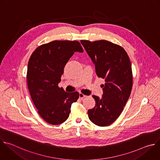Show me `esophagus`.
Returning <instances> with one entry per match:
<instances>
[{"instance_id":"obj_1","label":"esophagus","mask_w":160,"mask_h":160,"mask_svg":"<svg viewBox=\"0 0 160 160\" xmlns=\"http://www.w3.org/2000/svg\"><path fill=\"white\" fill-rule=\"evenodd\" d=\"M87 97V95L83 94L82 93H79V98H81V99H83V98H85V97Z\"/></svg>"}]
</instances>
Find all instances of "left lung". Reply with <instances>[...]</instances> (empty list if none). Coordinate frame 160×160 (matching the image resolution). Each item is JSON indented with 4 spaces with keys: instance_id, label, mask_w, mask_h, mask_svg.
I'll return each instance as SVG.
<instances>
[{
    "instance_id": "8db88e82",
    "label": "left lung",
    "mask_w": 160,
    "mask_h": 160,
    "mask_svg": "<svg viewBox=\"0 0 160 160\" xmlns=\"http://www.w3.org/2000/svg\"><path fill=\"white\" fill-rule=\"evenodd\" d=\"M81 43L95 64L98 77L105 82L102 98L92 96L95 106L88 111V118L97 126H108L119 118L130 97L132 87L130 59L122 46L108 41L81 40Z\"/></svg>"
}]
</instances>
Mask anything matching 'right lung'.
<instances>
[{"mask_svg":"<svg viewBox=\"0 0 160 160\" xmlns=\"http://www.w3.org/2000/svg\"><path fill=\"white\" fill-rule=\"evenodd\" d=\"M76 51L83 52L77 41H53L38 46L29 58L28 89L38 114L49 124L64 122L79 97L78 92H66L58 87L64 67Z\"/></svg>","mask_w":160,"mask_h":160,"instance_id":"add662e5","label":"right lung"}]
</instances>
